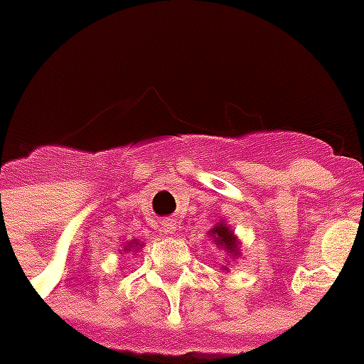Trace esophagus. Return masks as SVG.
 Returning a JSON list of instances; mask_svg holds the SVG:
<instances>
[{
	"label": "esophagus",
	"instance_id": "esophagus-1",
	"mask_svg": "<svg viewBox=\"0 0 364 364\" xmlns=\"http://www.w3.org/2000/svg\"><path fill=\"white\" fill-rule=\"evenodd\" d=\"M162 231L164 235H171V232L176 231V223L171 219H166V221H162Z\"/></svg>",
	"mask_w": 364,
	"mask_h": 364
}]
</instances>
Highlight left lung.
<instances>
[{
  "label": "left lung",
  "mask_w": 364,
  "mask_h": 364,
  "mask_svg": "<svg viewBox=\"0 0 364 364\" xmlns=\"http://www.w3.org/2000/svg\"><path fill=\"white\" fill-rule=\"evenodd\" d=\"M210 237H212L213 244H218V248H223L227 254H231V256H238V238L235 237V232L229 229V227L221 221L218 225L213 227L212 231H210ZM227 271V267H223Z\"/></svg>",
  "instance_id": "8db88e82"
}]
</instances>
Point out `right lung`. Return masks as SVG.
<instances>
[{"label":"right lung","mask_w":364,"mask_h":364,"mask_svg":"<svg viewBox=\"0 0 364 364\" xmlns=\"http://www.w3.org/2000/svg\"><path fill=\"white\" fill-rule=\"evenodd\" d=\"M139 246H143V244L139 242V240H132V242L126 246V252H132V250H133V252H137Z\"/></svg>","instance_id":"add662e5"}]
</instances>
